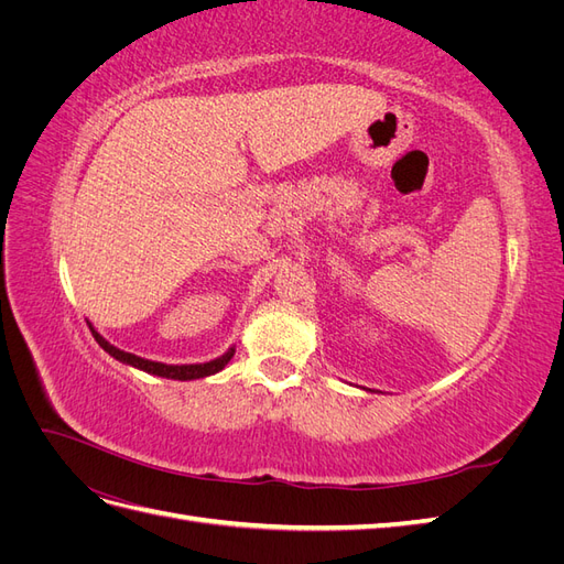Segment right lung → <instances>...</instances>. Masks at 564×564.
<instances>
[{
  "mask_svg": "<svg viewBox=\"0 0 564 564\" xmlns=\"http://www.w3.org/2000/svg\"><path fill=\"white\" fill-rule=\"evenodd\" d=\"M89 327H91V324H89ZM91 334H94V338L98 340V346L104 348L106 352H110V355L115 357V360L127 362V365H131V367H139V369H143V371H148V373H158V377H164V379H174V381H191V379L212 377V373L224 369V367L230 362V357L235 355V350L230 348L224 357H216V360L204 362V365H162V362L143 360V357H139V355H131V352H124V350H119V348L110 346L108 340H106L104 336H100L94 327H91Z\"/></svg>",
  "mask_w": 564,
  "mask_h": 564,
  "instance_id": "right-lung-1",
  "label": "right lung"
}]
</instances>
